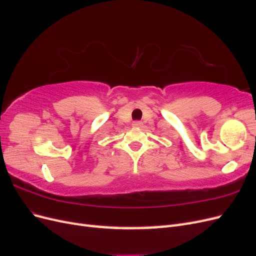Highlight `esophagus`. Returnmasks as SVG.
I'll use <instances>...</instances> for the list:
<instances>
[{
	"label": "esophagus",
	"mask_w": 256,
	"mask_h": 256,
	"mask_svg": "<svg viewBox=\"0 0 256 256\" xmlns=\"http://www.w3.org/2000/svg\"><path fill=\"white\" fill-rule=\"evenodd\" d=\"M132 125H134V127H142L143 122H140V120H136V122H134Z\"/></svg>",
	"instance_id": "1"
}]
</instances>
